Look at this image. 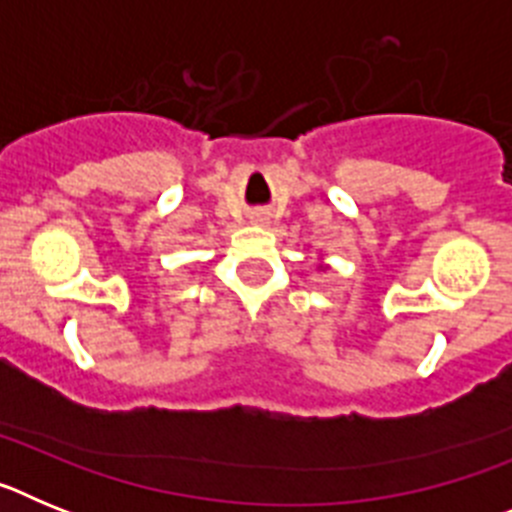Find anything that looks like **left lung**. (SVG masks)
<instances>
[{"label": "left lung", "mask_w": 512, "mask_h": 512, "mask_svg": "<svg viewBox=\"0 0 512 512\" xmlns=\"http://www.w3.org/2000/svg\"><path fill=\"white\" fill-rule=\"evenodd\" d=\"M320 269H328V266H323V264H320Z\"/></svg>", "instance_id": "1"}]
</instances>
